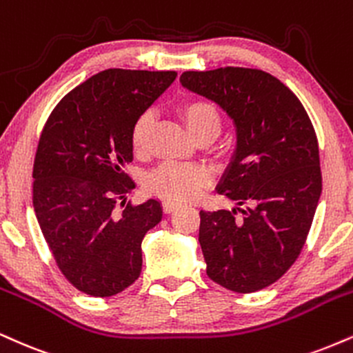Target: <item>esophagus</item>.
Instances as JSON below:
<instances>
[{
    "label": "esophagus",
    "mask_w": 353,
    "mask_h": 353,
    "mask_svg": "<svg viewBox=\"0 0 353 353\" xmlns=\"http://www.w3.org/2000/svg\"><path fill=\"white\" fill-rule=\"evenodd\" d=\"M179 205H181V203H177L174 201H164L163 202V210L165 212V214H171V212L176 210Z\"/></svg>",
    "instance_id": "obj_1"
}]
</instances>
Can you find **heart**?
Here are the masks:
<instances>
[{
  "label": "heart",
  "mask_w": 353,
  "mask_h": 353,
  "mask_svg": "<svg viewBox=\"0 0 353 353\" xmlns=\"http://www.w3.org/2000/svg\"><path fill=\"white\" fill-rule=\"evenodd\" d=\"M189 133L197 141H212L222 130V113L214 101L205 99H189L177 108ZM152 118L144 113L131 128V150L136 156H146L150 150ZM209 181V171L197 164L164 163L151 171L144 179V188L150 194L168 201H192Z\"/></svg>",
  "instance_id": "1"
}]
</instances>
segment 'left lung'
Returning <instances> with one entry per match:
<instances>
[{"mask_svg": "<svg viewBox=\"0 0 353 353\" xmlns=\"http://www.w3.org/2000/svg\"><path fill=\"white\" fill-rule=\"evenodd\" d=\"M181 83L219 103L236 126L235 154L217 192L239 207L201 210L207 274L230 291H260L298 260L319 203V144L311 118L286 85L258 69L189 70Z\"/></svg>", "mask_w": 353, "mask_h": 353, "instance_id": "obj_1", "label": "left lung"}]
</instances>
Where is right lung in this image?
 I'll return each instance as SVG.
<instances>
[{
	"mask_svg": "<svg viewBox=\"0 0 353 353\" xmlns=\"http://www.w3.org/2000/svg\"><path fill=\"white\" fill-rule=\"evenodd\" d=\"M177 72L108 69L55 105L32 169V205L59 270L79 291L110 298L143 266L141 241L163 217L156 199L126 202L130 134ZM121 209L118 210L117 207Z\"/></svg>",
	"mask_w": 353,
	"mask_h": 353,
	"instance_id": "obj_1",
	"label": "right lung"
}]
</instances>
